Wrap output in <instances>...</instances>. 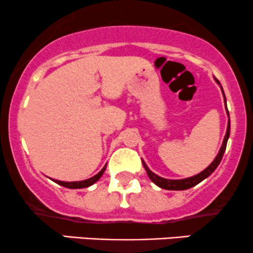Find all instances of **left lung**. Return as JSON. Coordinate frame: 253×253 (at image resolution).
Here are the masks:
<instances>
[{"instance_id":"left-lung-1","label":"left lung","mask_w":253,"mask_h":253,"mask_svg":"<svg viewBox=\"0 0 253 253\" xmlns=\"http://www.w3.org/2000/svg\"><path fill=\"white\" fill-rule=\"evenodd\" d=\"M215 81L220 84V82L216 80V78H215ZM221 89H222V86H221ZM222 94H223V90H222ZM223 97H225V94H223ZM225 104H226V97H225ZM226 110H227V107H226ZM227 115L229 117L228 110H227ZM229 130H231V123H229V120H228L227 130H226V135H225V138H223L221 149H220L219 153H217L215 159L211 162L210 167L206 168L205 170L201 171L200 173H197V175L189 177V178H184V179H167V178H163V177L156 175V173H153L152 171L149 169V167L145 164V162L143 161V165H144L145 170H146L147 176L150 177L151 181L155 183L156 185H158V187L162 188V189H167V190H185V189H189V188H191V187H194V185L199 184L200 182H202L203 179L207 178L208 176L211 175V173H213V171L217 168V165L220 164V162H221L222 156H223V153H225V150H226V145H227V140L229 138Z\"/></svg>"}]
</instances>
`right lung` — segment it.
<instances>
[{"instance_id":"obj_1","label":"right lung","mask_w":253,"mask_h":253,"mask_svg":"<svg viewBox=\"0 0 253 253\" xmlns=\"http://www.w3.org/2000/svg\"><path fill=\"white\" fill-rule=\"evenodd\" d=\"M106 167H107V164L104 165L103 169L101 170L100 172L97 173V175H95L94 177H91V178L84 179V181H80V182H62V181H57V179H53V181L56 182L57 184L63 185V187L69 188V189H82V188H88V187H90V185H92L95 182H97L98 179L101 178V176L103 175L104 170H106Z\"/></svg>"}]
</instances>
